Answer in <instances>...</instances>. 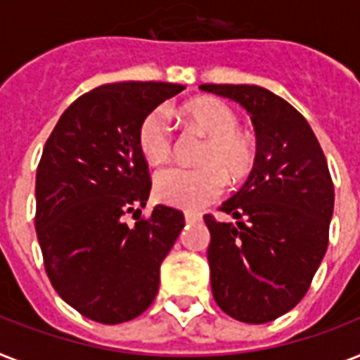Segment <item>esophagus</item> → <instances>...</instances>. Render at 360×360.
Returning a JSON list of instances; mask_svg holds the SVG:
<instances>
[{"mask_svg":"<svg viewBox=\"0 0 360 360\" xmlns=\"http://www.w3.org/2000/svg\"><path fill=\"white\" fill-rule=\"evenodd\" d=\"M201 220L200 212H194V210H186L185 212V221L186 224H195V221Z\"/></svg>","mask_w":360,"mask_h":360,"instance_id":"1","label":"esophagus"}]
</instances>
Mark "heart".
<instances>
[{"label": "heart", "mask_w": 360, "mask_h": 360, "mask_svg": "<svg viewBox=\"0 0 360 360\" xmlns=\"http://www.w3.org/2000/svg\"><path fill=\"white\" fill-rule=\"evenodd\" d=\"M185 116L209 136L200 153L201 166H172L155 177V195L166 205L195 210L216 201L227 188V175L244 179L257 162V142L240 127L229 105L200 98L185 105ZM140 153L150 165L160 166L174 151V129L162 109L146 114L139 125Z\"/></svg>", "instance_id": "b5f03b06"}]
</instances>
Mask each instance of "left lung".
Listing matches in <instances>:
<instances>
[{"mask_svg": "<svg viewBox=\"0 0 360 360\" xmlns=\"http://www.w3.org/2000/svg\"><path fill=\"white\" fill-rule=\"evenodd\" d=\"M251 114L257 162L220 210L205 214L212 296L246 323H266L302 302L329 244L335 186L311 125L288 101L257 84H201Z\"/></svg>", "mask_w": 360, "mask_h": 360, "instance_id": "left-lung-1", "label": "left lung"}]
</instances>
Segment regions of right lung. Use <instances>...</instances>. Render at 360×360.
I'll use <instances>...</instances> for the list:
<instances>
[{"label":"right lung","instance_id":"add662e5","mask_svg":"<svg viewBox=\"0 0 360 360\" xmlns=\"http://www.w3.org/2000/svg\"><path fill=\"white\" fill-rule=\"evenodd\" d=\"M183 90L101 84L79 96L46 140L34 186L44 268L58 296L94 322H129L153 303L160 262L185 227L174 207L142 216L151 177L139 148L146 114Z\"/></svg>","mask_w":360,"mask_h":360}]
</instances>
